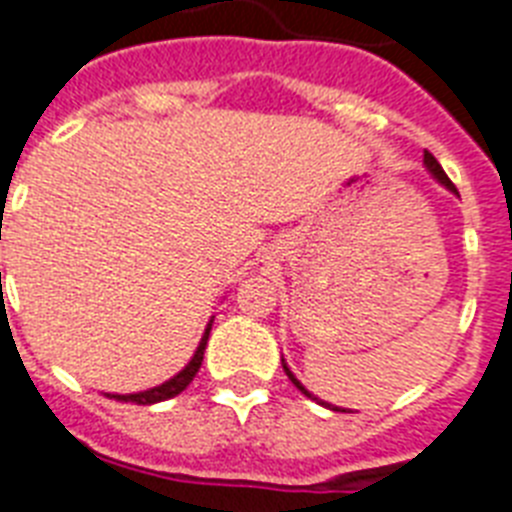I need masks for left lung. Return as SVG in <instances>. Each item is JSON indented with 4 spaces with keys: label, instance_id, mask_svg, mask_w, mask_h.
<instances>
[{
    "label": "left lung",
    "instance_id": "left-lung-1",
    "mask_svg": "<svg viewBox=\"0 0 512 512\" xmlns=\"http://www.w3.org/2000/svg\"><path fill=\"white\" fill-rule=\"evenodd\" d=\"M423 162H426V168H429V170H431V173H434V176H436V178H439V181H442V184H444V186H447V189H450V191H458V189H455V184H452V181H450V178H447V173H444V170H442V165H439V162H436V157H434V155H431V152H426V155H423ZM284 371H286V376L292 378V384H294V386H297L299 392L305 394V397H310V400H315V402H321V400H318V397H313V394L307 392L305 386L299 384L297 378H294V373H292V371H289V368H286V363H284ZM321 405H323V402H321ZM326 407H331V405H326Z\"/></svg>",
    "mask_w": 512,
    "mask_h": 512
}]
</instances>
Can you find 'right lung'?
<instances>
[{"label":"right lung","instance_id":"add662e5","mask_svg":"<svg viewBox=\"0 0 512 512\" xmlns=\"http://www.w3.org/2000/svg\"><path fill=\"white\" fill-rule=\"evenodd\" d=\"M210 328H213V323L205 328V336H202V342H199L197 352H194V357L189 360V365H186L184 371L178 373V376H173L170 381H165V384L155 386V389H147V392H139V394H112V400H120V402H134V405H155V402H162V400H170V397H176V394H181L186 389V386L194 381V376H197L199 365H202V357H205V347H207V336H210Z\"/></svg>","mask_w":512,"mask_h":512}]
</instances>
